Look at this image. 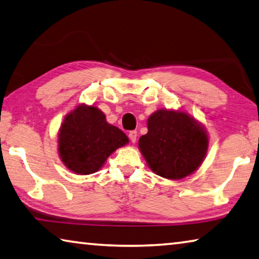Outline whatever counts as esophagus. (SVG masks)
<instances>
[{
  "label": "esophagus",
  "mask_w": 259,
  "mask_h": 259,
  "mask_svg": "<svg viewBox=\"0 0 259 259\" xmlns=\"http://www.w3.org/2000/svg\"><path fill=\"white\" fill-rule=\"evenodd\" d=\"M137 137H138L137 131H131V132L128 133V138L132 143H135V141H137Z\"/></svg>",
  "instance_id": "obj_1"
}]
</instances>
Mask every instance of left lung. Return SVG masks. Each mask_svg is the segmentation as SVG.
Wrapping results in <instances>:
<instances>
[{
    "mask_svg": "<svg viewBox=\"0 0 259 259\" xmlns=\"http://www.w3.org/2000/svg\"><path fill=\"white\" fill-rule=\"evenodd\" d=\"M139 150L153 173L167 180L193 174L205 160L209 135L200 121L182 109H158L147 120Z\"/></svg>",
    "mask_w": 259,
    "mask_h": 259,
    "instance_id": "obj_1",
    "label": "left lung"
}]
</instances>
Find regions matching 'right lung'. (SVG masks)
I'll use <instances>...</instances> for the list:
<instances>
[{
  "label": "right lung",
  "instance_id": "obj_1",
  "mask_svg": "<svg viewBox=\"0 0 259 259\" xmlns=\"http://www.w3.org/2000/svg\"><path fill=\"white\" fill-rule=\"evenodd\" d=\"M127 135L109 124L94 104L79 103L63 118L58 132V155L78 175L97 173L117 149L128 143Z\"/></svg>",
  "mask_w": 259,
  "mask_h": 259
}]
</instances>
